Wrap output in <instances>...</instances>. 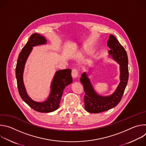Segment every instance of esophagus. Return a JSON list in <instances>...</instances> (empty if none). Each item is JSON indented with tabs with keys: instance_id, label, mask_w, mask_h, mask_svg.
Instances as JSON below:
<instances>
[{
	"instance_id": "esophagus-1",
	"label": "esophagus",
	"mask_w": 146,
	"mask_h": 146,
	"mask_svg": "<svg viewBox=\"0 0 146 146\" xmlns=\"http://www.w3.org/2000/svg\"><path fill=\"white\" fill-rule=\"evenodd\" d=\"M78 76V71L77 69H73L72 71V76L73 78H77Z\"/></svg>"
}]
</instances>
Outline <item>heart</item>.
I'll list each match as a JSON object with an SVG mask.
<instances>
[{"label": "heart", "instance_id": "1", "mask_svg": "<svg viewBox=\"0 0 146 146\" xmlns=\"http://www.w3.org/2000/svg\"><path fill=\"white\" fill-rule=\"evenodd\" d=\"M86 52L87 53H90V52H91V51L89 50H87L86 51Z\"/></svg>", "mask_w": 146, "mask_h": 146}]
</instances>
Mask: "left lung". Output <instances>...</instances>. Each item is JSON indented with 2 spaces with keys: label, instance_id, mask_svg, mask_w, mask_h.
Wrapping results in <instances>:
<instances>
[{
  "label": "left lung",
  "instance_id": "1",
  "mask_svg": "<svg viewBox=\"0 0 146 146\" xmlns=\"http://www.w3.org/2000/svg\"><path fill=\"white\" fill-rule=\"evenodd\" d=\"M109 54L119 64L120 82L115 92L110 96H103L96 93L89 78L83 73L80 81L84 87L85 109L89 113H99L115 107L121 101L129 77L128 59L127 52L116 37L110 35L108 41Z\"/></svg>",
  "mask_w": 146,
  "mask_h": 146
}]
</instances>
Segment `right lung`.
Here are the masks:
<instances>
[{"mask_svg": "<svg viewBox=\"0 0 146 146\" xmlns=\"http://www.w3.org/2000/svg\"><path fill=\"white\" fill-rule=\"evenodd\" d=\"M47 42L43 36L33 33L19 54L15 68V76L19 94L22 99L32 109L40 113H50L56 110L59 106L60 100L65 88L70 84L73 80L71 70L66 69L55 73L51 86V92L48 99L43 102L33 100L27 94L23 82V72L27 59L33 47L44 44Z\"/></svg>", "mask_w": 146, "mask_h": 146, "instance_id": "right-lung-1", "label": "right lung"}]
</instances>
